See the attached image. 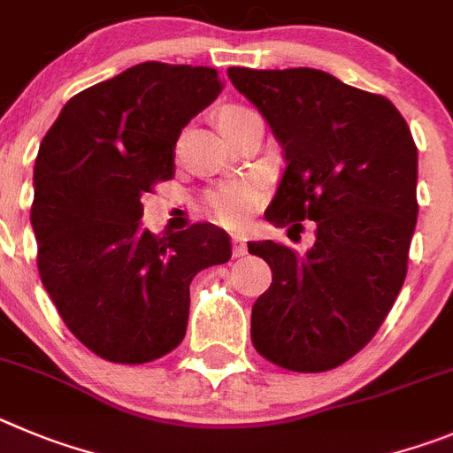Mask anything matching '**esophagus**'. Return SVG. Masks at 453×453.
I'll return each instance as SVG.
<instances>
[{
    "label": "esophagus",
    "instance_id": "obj_1",
    "mask_svg": "<svg viewBox=\"0 0 453 453\" xmlns=\"http://www.w3.org/2000/svg\"><path fill=\"white\" fill-rule=\"evenodd\" d=\"M248 252V243L246 236L243 234H232V255L234 257H243Z\"/></svg>",
    "mask_w": 453,
    "mask_h": 453
}]
</instances>
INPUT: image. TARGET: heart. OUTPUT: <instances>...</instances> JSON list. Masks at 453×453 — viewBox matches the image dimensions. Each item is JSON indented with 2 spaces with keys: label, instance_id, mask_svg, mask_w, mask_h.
<instances>
[{
  "label": "heart",
  "instance_id": "obj_1",
  "mask_svg": "<svg viewBox=\"0 0 453 453\" xmlns=\"http://www.w3.org/2000/svg\"><path fill=\"white\" fill-rule=\"evenodd\" d=\"M248 110L236 108H223L219 112V128L226 130L227 126L242 115H246ZM264 201V189L259 182L255 180H232L223 182V185L214 187L205 194V205L211 211V217L219 223L227 227H242L250 221V217L259 210Z\"/></svg>",
  "mask_w": 453,
  "mask_h": 453
}]
</instances>
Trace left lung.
<instances>
[{"label":"left lung","mask_w":453,"mask_h":453,"mask_svg":"<svg viewBox=\"0 0 453 453\" xmlns=\"http://www.w3.org/2000/svg\"><path fill=\"white\" fill-rule=\"evenodd\" d=\"M284 150L266 210L275 226L316 221L307 252L266 242L273 282L252 304L250 338L293 372H325L370 343L404 284L418 221V149L386 96L311 67L227 69Z\"/></svg>","instance_id":"left-lung-1"}]
</instances>
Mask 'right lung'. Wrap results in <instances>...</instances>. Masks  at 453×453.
<instances>
[{
    "label": "right lung",
    "instance_id": "right-lung-1",
    "mask_svg": "<svg viewBox=\"0 0 453 453\" xmlns=\"http://www.w3.org/2000/svg\"><path fill=\"white\" fill-rule=\"evenodd\" d=\"M217 69L142 63L83 89L47 130L34 166L38 271L81 343L112 364L178 348L189 284L232 257L211 223L156 236L142 196L176 173L182 128L221 95Z\"/></svg>",
    "mask_w": 453,
    "mask_h": 453
}]
</instances>
